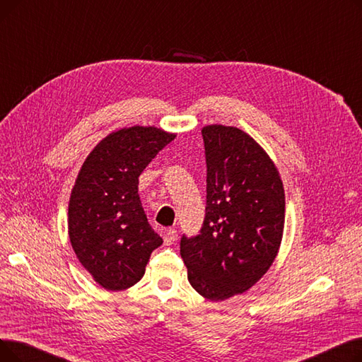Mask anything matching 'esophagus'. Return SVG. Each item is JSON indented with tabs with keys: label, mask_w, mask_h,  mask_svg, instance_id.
<instances>
[{
	"label": "esophagus",
	"mask_w": 362,
	"mask_h": 362,
	"mask_svg": "<svg viewBox=\"0 0 362 362\" xmlns=\"http://www.w3.org/2000/svg\"><path fill=\"white\" fill-rule=\"evenodd\" d=\"M177 240V233L175 229H167L164 235V243L165 245H173Z\"/></svg>",
	"instance_id": "1"
}]
</instances>
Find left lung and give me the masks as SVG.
<instances>
[{"mask_svg":"<svg viewBox=\"0 0 362 362\" xmlns=\"http://www.w3.org/2000/svg\"><path fill=\"white\" fill-rule=\"evenodd\" d=\"M206 206L201 233L180 240L191 286L210 300L243 293L269 272L284 229V189L264 148L223 124L202 127Z\"/></svg>","mask_w":362,"mask_h":362,"instance_id":"left-lung-1","label":"left lung"}]
</instances>
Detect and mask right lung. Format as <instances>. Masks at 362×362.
I'll return each instance as SVG.
<instances>
[{
	"instance_id": "add662e5",
	"label": "right lung",
	"mask_w": 362,
	"mask_h": 362,
	"mask_svg": "<svg viewBox=\"0 0 362 362\" xmlns=\"http://www.w3.org/2000/svg\"><path fill=\"white\" fill-rule=\"evenodd\" d=\"M176 138L156 126L107 135L85 163L69 201V238L82 267L107 291H123L145 274L163 239L149 226L138 185L145 167Z\"/></svg>"
}]
</instances>
